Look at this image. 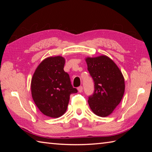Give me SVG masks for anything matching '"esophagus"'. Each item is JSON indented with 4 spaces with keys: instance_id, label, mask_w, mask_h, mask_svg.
Returning <instances> with one entry per match:
<instances>
[{
    "instance_id": "esophagus-1",
    "label": "esophagus",
    "mask_w": 152,
    "mask_h": 152,
    "mask_svg": "<svg viewBox=\"0 0 152 152\" xmlns=\"http://www.w3.org/2000/svg\"><path fill=\"white\" fill-rule=\"evenodd\" d=\"M82 91H83V87H82V86H79L78 88V91L79 92H82Z\"/></svg>"
}]
</instances>
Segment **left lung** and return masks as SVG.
Returning <instances> with one entry per match:
<instances>
[{
	"mask_svg": "<svg viewBox=\"0 0 152 152\" xmlns=\"http://www.w3.org/2000/svg\"><path fill=\"white\" fill-rule=\"evenodd\" d=\"M94 82V92L88 99L90 108L97 116L108 117L123 99L125 79L113 60L105 55L85 59Z\"/></svg>",
	"mask_w": 152,
	"mask_h": 152,
	"instance_id": "obj_1",
	"label": "left lung"
}]
</instances>
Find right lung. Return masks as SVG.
Returning <instances> with one entry per match:
<instances>
[{"instance_id":"add662e5","label":"right lung","mask_w":152,"mask_h":152,"mask_svg":"<svg viewBox=\"0 0 152 152\" xmlns=\"http://www.w3.org/2000/svg\"><path fill=\"white\" fill-rule=\"evenodd\" d=\"M65 59L52 56L43 60L33 74L31 90L36 106L43 115L58 118L64 114L72 93L77 92L64 70Z\"/></svg>"}]
</instances>
